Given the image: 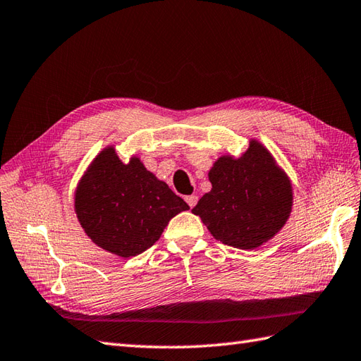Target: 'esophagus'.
<instances>
[{
	"label": "esophagus",
	"instance_id": "1",
	"mask_svg": "<svg viewBox=\"0 0 361 361\" xmlns=\"http://www.w3.org/2000/svg\"><path fill=\"white\" fill-rule=\"evenodd\" d=\"M197 201H198V197H197V195H188V197H186V203H188L190 207H194V206L197 204Z\"/></svg>",
	"mask_w": 361,
	"mask_h": 361
}]
</instances>
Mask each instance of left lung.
Here are the masks:
<instances>
[{"label": "left lung", "instance_id": "obj_1", "mask_svg": "<svg viewBox=\"0 0 361 361\" xmlns=\"http://www.w3.org/2000/svg\"><path fill=\"white\" fill-rule=\"evenodd\" d=\"M207 177L212 189L200 198L192 214L223 245L257 249L289 220L294 206L292 181L258 140L250 138L240 157L216 158Z\"/></svg>", "mask_w": 361, "mask_h": 361}]
</instances>
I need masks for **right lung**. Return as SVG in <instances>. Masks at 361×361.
<instances>
[{"instance_id": "add662e5", "label": "right lung", "mask_w": 361, "mask_h": 361, "mask_svg": "<svg viewBox=\"0 0 361 361\" xmlns=\"http://www.w3.org/2000/svg\"><path fill=\"white\" fill-rule=\"evenodd\" d=\"M73 207L86 235L120 258L145 252L160 240L171 219L189 209L140 157L124 163L114 145L99 150L82 172Z\"/></svg>"}]
</instances>
